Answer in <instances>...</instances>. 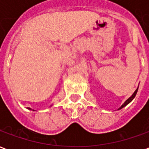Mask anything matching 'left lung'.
Segmentation results:
<instances>
[{
	"instance_id": "1",
	"label": "left lung",
	"mask_w": 149,
	"mask_h": 149,
	"mask_svg": "<svg viewBox=\"0 0 149 149\" xmlns=\"http://www.w3.org/2000/svg\"><path fill=\"white\" fill-rule=\"evenodd\" d=\"M137 91H138V88H136V91H135V92H134V93L132 94V95L131 97H129V98H128V100H126V101H125V103L123 104H122L121 106L120 107V109H122L123 107H125V105H127V104H128V103H130V102H131L132 100H133V99H134V97H136V93H137Z\"/></svg>"
}]
</instances>
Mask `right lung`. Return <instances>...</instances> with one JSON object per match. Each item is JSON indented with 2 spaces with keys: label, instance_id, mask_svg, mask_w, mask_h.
I'll return each mask as SVG.
<instances>
[{
  "label": "right lung",
  "instance_id": "right-lung-1",
  "mask_svg": "<svg viewBox=\"0 0 149 149\" xmlns=\"http://www.w3.org/2000/svg\"><path fill=\"white\" fill-rule=\"evenodd\" d=\"M29 109H30V108H29Z\"/></svg>",
  "mask_w": 149,
  "mask_h": 149
}]
</instances>
